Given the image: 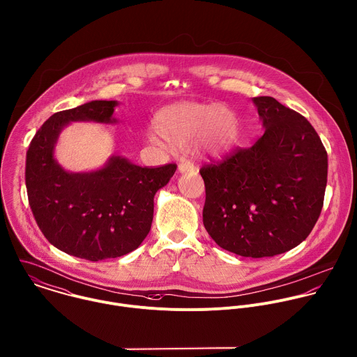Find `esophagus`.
I'll list each match as a JSON object with an SVG mask.
<instances>
[{
	"mask_svg": "<svg viewBox=\"0 0 357 357\" xmlns=\"http://www.w3.org/2000/svg\"><path fill=\"white\" fill-rule=\"evenodd\" d=\"M195 169H196V167H195V164L190 162V161H182V162L178 165V171H179L181 174H183V172H193Z\"/></svg>",
	"mask_w": 357,
	"mask_h": 357,
	"instance_id": "34e87169",
	"label": "esophagus"
}]
</instances>
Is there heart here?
Segmentation results:
<instances>
[{"instance_id":"b5f03b06","label":"heart","mask_w":357,"mask_h":357,"mask_svg":"<svg viewBox=\"0 0 357 357\" xmlns=\"http://www.w3.org/2000/svg\"><path fill=\"white\" fill-rule=\"evenodd\" d=\"M158 138L172 149L185 150L197 142L206 154L227 151L238 137L236 114L218 105L178 103L162 109L153 120ZM153 137V141H158Z\"/></svg>"}]
</instances>
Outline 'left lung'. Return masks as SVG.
I'll use <instances>...</instances> for the list:
<instances>
[{
	"mask_svg": "<svg viewBox=\"0 0 357 357\" xmlns=\"http://www.w3.org/2000/svg\"><path fill=\"white\" fill-rule=\"evenodd\" d=\"M264 135L219 164L203 167V222L215 243L264 258L301 244L317 222L327 151L310 123L272 96L252 98Z\"/></svg>",
	"mask_w": 357,
	"mask_h": 357,
	"instance_id": "1",
	"label": "left lung"
}]
</instances>
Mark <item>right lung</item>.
<instances>
[{"instance_id":"obj_1","label":"right lung","mask_w":357,"mask_h":357,"mask_svg":"<svg viewBox=\"0 0 357 357\" xmlns=\"http://www.w3.org/2000/svg\"><path fill=\"white\" fill-rule=\"evenodd\" d=\"M117 100H92L51 116L26 154L29 204L38 227L58 250L86 261L123 257L142 244L153 220L154 195L175 164L147 168L123 155L89 172L66 171L55 158L62 130L75 121L114 124Z\"/></svg>"}]
</instances>
